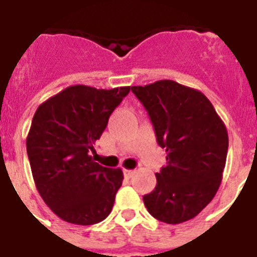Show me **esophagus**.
Segmentation results:
<instances>
[{
	"mask_svg": "<svg viewBox=\"0 0 257 257\" xmlns=\"http://www.w3.org/2000/svg\"><path fill=\"white\" fill-rule=\"evenodd\" d=\"M135 174V170H124V176L126 178H131Z\"/></svg>",
	"mask_w": 257,
	"mask_h": 257,
	"instance_id": "esophagus-1",
	"label": "esophagus"
}]
</instances>
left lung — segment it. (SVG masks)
<instances>
[{
  "label": "left lung",
  "mask_w": 257,
  "mask_h": 257,
  "mask_svg": "<svg viewBox=\"0 0 257 257\" xmlns=\"http://www.w3.org/2000/svg\"><path fill=\"white\" fill-rule=\"evenodd\" d=\"M131 91L149 111L167 164L157 187L143 196L158 220L179 224L194 219L216 195L223 179L228 133L212 103L199 90L163 79Z\"/></svg>",
  "instance_id": "1"
}]
</instances>
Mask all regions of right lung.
Instances as JSON below:
<instances>
[{
	"mask_svg": "<svg viewBox=\"0 0 257 257\" xmlns=\"http://www.w3.org/2000/svg\"><path fill=\"white\" fill-rule=\"evenodd\" d=\"M128 91L130 86H69L33 116L26 138L33 179L47 207L67 223L95 224L111 212L123 172L100 166L90 154Z\"/></svg>",
	"mask_w": 257,
	"mask_h": 257,
	"instance_id": "add662e5",
	"label": "right lung"
}]
</instances>
